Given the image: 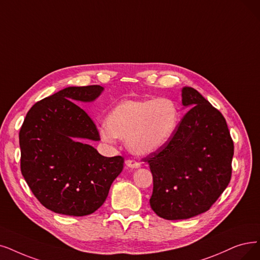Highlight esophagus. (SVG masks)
Returning <instances> with one entry per match:
<instances>
[{
  "label": "esophagus",
  "mask_w": 260,
  "mask_h": 260,
  "mask_svg": "<svg viewBox=\"0 0 260 260\" xmlns=\"http://www.w3.org/2000/svg\"><path fill=\"white\" fill-rule=\"evenodd\" d=\"M126 165L129 166V168H131V169H139L141 166V163L136 160H133V159H128L126 161Z\"/></svg>",
  "instance_id": "1"
}]
</instances>
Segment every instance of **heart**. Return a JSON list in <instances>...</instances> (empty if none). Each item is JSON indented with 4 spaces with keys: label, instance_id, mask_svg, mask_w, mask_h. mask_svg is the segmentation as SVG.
<instances>
[{
    "label": "heart",
    "instance_id": "1",
    "mask_svg": "<svg viewBox=\"0 0 260 260\" xmlns=\"http://www.w3.org/2000/svg\"><path fill=\"white\" fill-rule=\"evenodd\" d=\"M179 119L178 107L169 98L126 100L109 114L101 136L108 142L126 140L133 153L145 155L172 139Z\"/></svg>",
    "mask_w": 260,
    "mask_h": 260
}]
</instances>
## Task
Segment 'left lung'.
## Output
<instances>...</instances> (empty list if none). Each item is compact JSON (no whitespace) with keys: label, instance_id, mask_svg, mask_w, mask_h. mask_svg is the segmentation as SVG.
Returning a JSON list of instances; mask_svg holds the SVG:
<instances>
[{"label":"left lung","instance_id":"left-lung-1","mask_svg":"<svg viewBox=\"0 0 260 260\" xmlns=\"http://www.w3.org/2000/svg\"><path fill=\"white\" fill-rule=\"evenodd\" d=\"M191 107L163 147L144 158L153 179L151 209L165 220H185L210 209L232 178L234 142L222 113L192 87Z\"/></svg>","mask_w":260,"mask_h":260}]
</instances>
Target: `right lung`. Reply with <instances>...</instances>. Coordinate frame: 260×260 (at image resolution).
Returning a JSON list of instances; mask_svg holds the SVG:
<instances>
[{
    "label": "right lung",
    "instance_id": "1",
    "mask_svg": "<svg viewBox=\"0 0 260 260\" xmlns=\"http://www.w3.org/2000/svg\"><path fill=\"white\" fill-rule=\"evenodd\" d=\"M100 85L70 86L36 102L19 132L21 173L40 204L55 213L91 214L107 200L123 158L103 157L84 140L99 141L96 124L74 101L100 96Z\"/></svg>",
    "mask_w": 260,
    "mask_h": 260
}]
</instances>
